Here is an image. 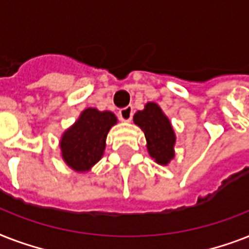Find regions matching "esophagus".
Here are the masks:
<instances>
[{
  "instance_id": "1",
  "label": "esophagus",
  "mask_w": 249,
  "mask_h": 249,
  "mask_svg": "<svg viewBox=\"0 0 249 249\" xmlns=\"http://www.w3.org/2000/svg\"><path fill=\"white\" fill-rule=\"evenodd\" d=\"M133 112H134V111H133L132 106H128V107H125V108H121L120 111H119V117H120V120L129 123V121L132 120Z\"/></svg>"
}]
</instances>
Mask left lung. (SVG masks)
<instances>
[{
    "mask_svg": "<svg viewBox=\"0 0 249 249\" xmlns=\"http://www.w3.org/2000/svg\"><path fill=\"white\" fill-rule=\"evenodd\" d=\"M133 121L144 133L148 155L155 163L168 165L174 158L176 133L161 107L155 102H147L143 109L134 113Z\"/></svg>",
    "mask_w": 249,
    "mask_h": 249,
    "instance_id": "1",
    "label": "left lung"
}]
</instances>
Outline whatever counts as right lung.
<instances>
[{"instance_id": "1", "label": "right lung", "mask_w": 249, "mask_h": 249, "mask_svg": "<svg viewBox=\"0 0 249 249\" xmlns=\"http://www.w3.org/2000/svg\"><path fill=\"white\" fill-rule=\"evenodd\" d=\"M117 124L111 111L88 107L60 137V156L77 173L89 172L105 154L109 129Z\"/></svg>"}]
</instances>
